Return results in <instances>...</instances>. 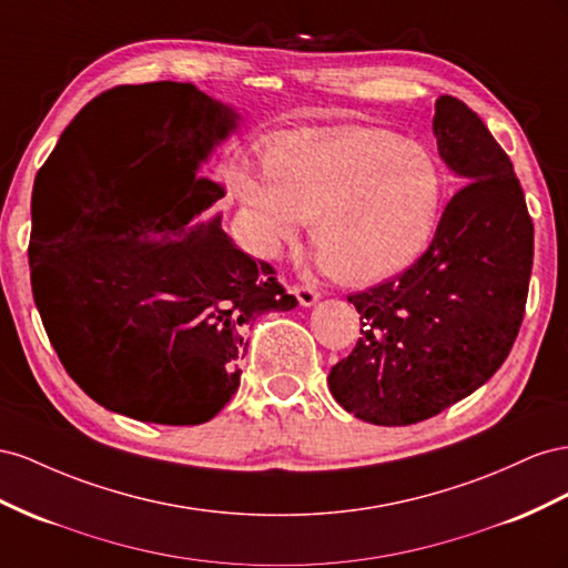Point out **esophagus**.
<instances>
[{"label":"esophagus","mask_w":568,"mask_h":568,"mask_svg":"<svg viewBox=\"0 0 568 568\" xmlns=\"http://www.w3.org/2000/svg\"><path fill=\"white\" fill-rule=\"evenodd\" d=\"M293 293H295V297H297V302H300L302 306H314V304L321 300L318 290H314V287H310V285H295Z\"/></svg>","instance_id":"obj_1"}]
</instances>
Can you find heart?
I'll use <instances>...</instances> for the list:
<instances>
[{
    "label": "heart",
    "instance_id": "b5f03b06",
    "mask_svg": "<svg viewBox=\"0 0 568 568\" xmlns=\"http://www.w3.org/2000/svg\"><path fill=\"white\" fill-rule=\"evenodd\" d=\"M264 173H231L245 206L252 247L275 256L312 225L314 250L337 281L368 285L409 268L426 252L440 219V161L418 142L337 128L271 142Z\"/></svg>",
    "mask_w": 568,
    "mask_h": 568
}]
</instances>
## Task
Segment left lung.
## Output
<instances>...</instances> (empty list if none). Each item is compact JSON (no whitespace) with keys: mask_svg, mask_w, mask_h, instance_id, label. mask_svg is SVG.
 I'll return each instance as SVG.
<instances>
[{"mask_svg":"<svg viewBox=\"0 0 568 568\" xmlns=\"http://www.w3.org/2000/svg\"><path fill=\"white\" fill-rule=\"evenodd\" d=\"M433 135L466 185L412 268L349 295L362 337L328 376L339 407L374 426L418 424L478 390L524 321L532 221L511 161L457 97H437Z\"/></svg>","mask_w":568,"mask_h":568,"instance_id":"1","label":"left lung"}]
</instances>
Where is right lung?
I'll use <instances>...</instances> for the list:
<instances>
[{"mask_svg": "<svg viewBox=\"0 0 568 568\" xmlns=\"http://www.w3.org/2000/svg\"><path fill=\"white\" fill-rule=\"evenodd\" d=\"M240 113L190 83L113 88L78 111L47 164L69 223L30 245L32 295L63 368L104 409L197 426L240 385L245 331L297 300L212 216L202 166Z\"/></svg>", "mask_w": 568, "mask_h": 568, "instance_id": "right-lung-1", "label": "right lung"}]
</instances>
